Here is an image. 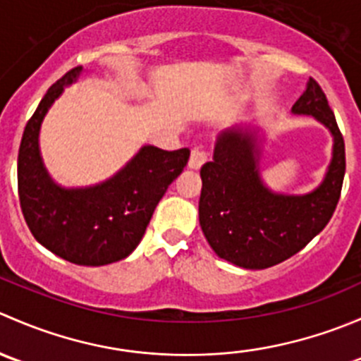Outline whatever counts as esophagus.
Instances as JSON below:
<instances>
[{
    "label": "esophagus",
    "instance_id": "34e87169",
    "mask_svg": "<svg viewBox=\"0 0 361 361\" xmlns=\"http://www.w3.org/2000/svg\"><path fill=\"white\" fill-rule=\"evenodd\" d=\"M206 160H207L206 150L201 147H195L194 150H192L190 159H188V167H190V169H201V166L206 162Z\"/></svg>",
    "mask_w": 361,
    "mask_h": 361
}]
</instances>
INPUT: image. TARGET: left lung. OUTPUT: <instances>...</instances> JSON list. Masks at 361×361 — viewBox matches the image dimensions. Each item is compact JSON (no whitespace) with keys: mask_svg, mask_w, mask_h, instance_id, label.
Segmentation results:
<instances>
[{"mask_svg":"<svg viewBox=\"0 0 361 361\" xmlns=\"http://www.w3.org/2000/svg\"><path fill=\"white\" fill-rule=\"evenodd\" d=\"M334 136L332 160L322 185L304 195L276 194L262 181L257 129H227L211 162L201 167L199 221L214 253L245 269H267L298 253L332 218L345 173L344 140L325 92L309 78L293 104Z\"/></svg>","mask_w":361,"mask_h":361,"instance_id":"8db88e82","label":"left lung"}]
</instances>
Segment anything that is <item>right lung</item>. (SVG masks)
Returning a JSON list of instances; mask_svg holds the SVG:
<instances>
[{"mask_svg":"<svg viewBox=\"0 0 361 361\" xmlns=\"http://www.w3.org/2000/svg\"><path fill=\"white\" fill-rule=\"evenodd\" d=\"M82 73L73 68L57 80L25 123L17 160L20 209L39 245L76 265H106L129 257L167 187L187 166L190 150L145 145L110 180L85 188L59 187L39 155V127L54 101Z\"/></svg>","mask_w":361,"mask_h":361,"instance_id":"obj_1","label":"right lung"}]
</instances>
